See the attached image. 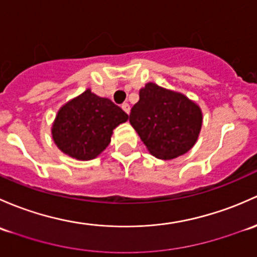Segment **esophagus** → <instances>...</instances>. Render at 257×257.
Wrapping results in <instances>:
<instances>
[{"label":"esophagus","instance_id":"obj_1","mask_svg":"<svg viewBox=\"0 0 257 257\" xmlns=\"http://www.w3.org/2000/svg\"><path fill=\"white\" fill-rule=\"evenodd\" d=\"M122 110L125 111V112L127 113V115H128V113H130V110H131V107H130V105L127 104V102H123V104H122Z\"/></svg>","mask_w":257,"mask_h":257}]
</instances>
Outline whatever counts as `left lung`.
<instances>
[{
  "label": "left lung",
  "mask_w": 257,
  "mask_h": 257,
  "mask_svg": "<svg viewBox=\"0 0 257 257\" xmlns=\"http://www.w3.org/2000/svg\"><path fill=\"white\" fill-rule=\"evenodd\" d=\"M202 110L181 92L148 83L130 113V123L151 155L172 160L184 155L197 142Z\"/></svg>",
  "instance_id": "1"
}]
</instances>
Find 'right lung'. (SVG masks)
I'll list each match as a JSON object with an SVG mask.
<instances>
[{"instance_id": "1", "label": "right lung", "mask_w": 257, "mask_h": 257, "mask_svg": "<svg viewBox=\"0 0 257 257\" xmlns=\"http://www.w3.org/2000/svg\"><path fill=\"white\" fill-rule=\"evenodd\" d=\"M128 115L106 97L88 89L60 107L52 136L62 152L79 161H90L109 146L112 130Z\"/></svg>"}]
</instances>
